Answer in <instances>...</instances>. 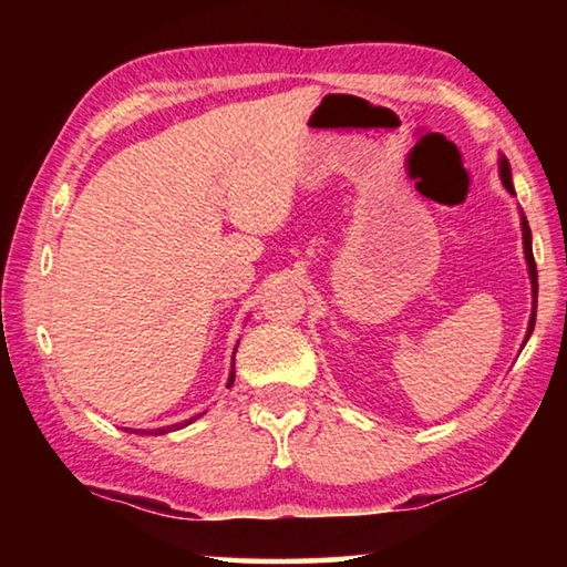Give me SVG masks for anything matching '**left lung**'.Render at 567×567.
<instances>
[{
    "mask_svg": "<svg viewBox=\"0 0 567 567\" xmlns=\"http://www.w3.org/2000/svg\"><path fill=\"white\" fill-rule=\"evenodd\" d=\"M501 177H503V185L507 192H515L513 189V179H511V167H507V159L503 157L501 162ZM530 227H527V219L523 217V245H525V260L527 267H530V280H533V315H530V324H527V338H530V332L535 328V310H537V267H535V257H533V243H530Z\"/></svg>",
    "mask_w": 567,
    "mask_h": 567,
    "instance_id": "1",
    "label": "left lung"
}]
</instances>
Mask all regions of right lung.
Listing matches in <instances>:
<instances>
[{
    "mask_svg": "<svg viewBox=\"0 0 567 567\" xmlns=\"http://www.w3.org/2000/svg\"><path fill=\"white\" fill-rule=\"evenodd\" d=\"M233 364H235V358H233ZM235 382V368H233V372H229V382H227V388L233 385ZM199 415H195V417H189V420H185V422H177V425H169V427H157V430H150L147 435H165V433H169V430H179V427H185V425H189V422H195ZM134 435H145V430H134Z\"/></svg>",
    "mask_w": 567,
    "mask_h": 567,
    "instance_id": "add662e5",
    "label": "right lung"
}]
</instances>
